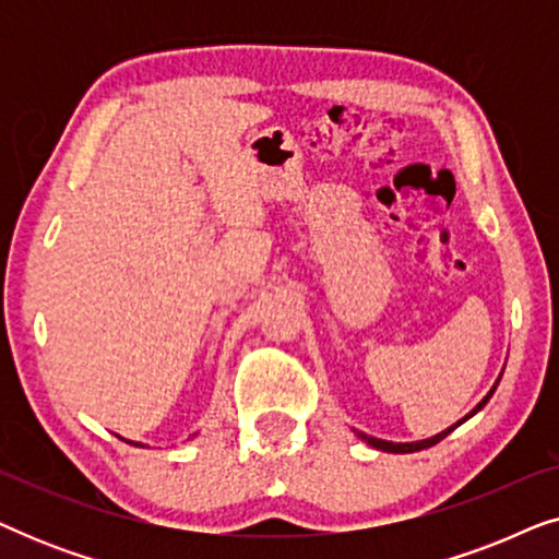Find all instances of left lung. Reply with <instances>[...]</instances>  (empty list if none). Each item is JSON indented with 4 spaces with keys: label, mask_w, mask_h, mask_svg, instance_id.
Returning <instances> with one entry per match:
<instances>
[{
    "label": "left lung",
    "mask_w": 559,
    "mask_h": 559,
    "mask_svg": "<svg viewBox=\"0 0 559 559\" xmlns=\"http://www.w3.org/2000/svg\"><path fill=\"white\" fill-rule=\"evenodd\" d=\"M499 379H501V377H499ZM493 392H496V384H493L491 392H488V394L484 396V400H480V402L476 404V409H473L471 415H465V417L461 419V423H455L453 427H448V430H442L440 435H435V438H427V440H419V442H389V440L371 438V435H364V432H358V438H361V440L366 442V445H371V448H377V450H384V453H417V450H425V448H432V445H438V442H440L442 438H448V435L453 432L457 425H463L465 419L473 417V415H476V412L484 409V407H486V402L491 400V394H493Z\"/></svg>",
    "instance_id": "left-lung-1"
}]
</instances>
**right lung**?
Returning a JSON list of instances; mask_svg holds the SVG:
<instances>
[{"mask_svg":"<svg viewBox=\"0 0 559 559\" xmlns=\"http://www.w3.org/2000/svg\"><path fill=\"white\" fill-rule=\"evenodd\" d=\"M127 442H129V445H140V448H144V445H142V442H132V440H127Z\"/></svg>","mask_w":559,"mask_h":559,"instance_id":"right-lung-1","label":"right lung"}]
</instances>
